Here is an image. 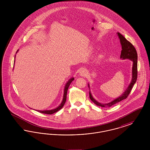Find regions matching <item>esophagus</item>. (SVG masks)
<instances>
[{"instance_id":"esophagus-1","label":"esophagus","mask_w":150,"mask_h":150,"mask_svg":"<svg viewBox=\"0 0 150 150\" xmlns=\"http://www.w3.org/2000/svg\"><path fill=\"white\" fill-rule=\"evenodd\" d=\"M80 75L81 76H86L87 75V72L85 68H81L80 70Z\"/></svg>"}]
</instances>
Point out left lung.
Instances as JSON below:
<instances>
[{"mask_svg": "<svg viewBox=\"0 0 150 150\" xmlns=\"http://www.w3.org/2000/svg\"><path fill=\"white\" fill-rule=\"evenodd\" d=\"M117 35L119 36V38L120 40V43L121 44V48L122 50L121 52V55L120 58L122 59H129L132 60L133 62V68H132V81L129 86L128 88L125 91V92L121 95L120 97L119 98L115 99L113 101L105 103L102 104L94 100L91 94V92H89V97L90 99L93 101V102L97 106L100 107H111V106L114 105L115 104L120 102L122 100L126 99L129 94L130 93L133 86L134 84L136 83L137 79V75H138V70H137V53L136 48L133 46V45L129 42L128 40L126 39V38L123 35H122L120 33H117Z\"/></svg>", "mask_w": 150, "mask_h": 150, "instance_id": "obj_1", "label": "left lung"}]
</instances>
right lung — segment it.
Returning a JSON list of instances; mask_svg holds the SVG:
<instances>
[{"mask_svg":"<svg viewBox=\"0 0 150 150\" xmlns=\"http://www.w3.org/2000/svg\"><path fill=\"white\" fill-rule=\"evenodd\" d=\"M17 51H18V50H17ZM74 80V78H72L71 79H70V80H69V81L66 83V86H65V87H64V94L63 100H62V103H61V105H60L58 107H57V108H55V109L52 110H45V111H38H38L39 112H40V113H42V114L50 115L53 114H54V113L57 112L58 111H59V110H61V109L62 108V107L64 106V104L65 103V102H66V96H67V92L68 88H69V86L70 85V84L71 83L72 81Z\"/></svg>","mask_w":150,"mask_h":150,"instance_id":"1","label":"right lung"}]
</instances>
